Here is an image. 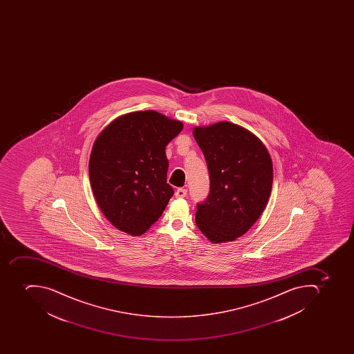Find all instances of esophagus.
Masks as SVG:
<instances>
[{
	"label": "esophagus",
	"mask_w": 354,
	"mask_h": 354,
	"mask_svg": "<svg viewBox=\"0 0 354 354\" xmlns=\"http://www.w3.org/2000/svg\"><path fill=\"white\" fill-rule=\"evenodd\" d=\"M186 195L187 189H184V188H178V189L176 190V198H184L186 197Z\"/></svg>",
	"instance_id": "34e87169"
}]
</instances>
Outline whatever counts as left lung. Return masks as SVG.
<instances>
[{
	"label": "left lung",
	"instance_id": "1",
	"mask_svg": "<svg viewBox=\"0 0 354 354\" xmlns=\"http://www.w3.org/2000/svg\"><path fill=\"white\" fill-rule=\"evenodd\" d=\"M192 135L210 177L208 198L197 205L196 225L212 243L234 241L267 206L273 181L270 153L256 135L229 122L197 126Z\"/></svg>",
	"mask_w": 354,
	"mask_h": 354
}]
</instances>
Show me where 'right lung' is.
<instances>
[{"instance_id":"1","label":"right lung","mask_w":354,"mask_h":354,"mask_svg":"<svg viewBox=\"0 0 354 354\" xmlns=\"http://www.w3.org/2000/svg\"><path fill=\"white\" fill-rule=\"evenodd\" d=\"M183 127L158 111H133L111 120L96 137L89 180L98 207L115 228L140 236L162 216L174 195L165 149Z\"/></svg>"}]
</instances>
